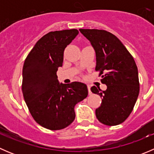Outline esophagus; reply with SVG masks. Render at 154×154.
Segmentation results:
<instances>
[{
	"label": "esophagus",
	"instance_id": "obj_1",
	"mask_svg": "<svg viewBox=\"0 0 154 154\" xmlns=\"http://www.w3.org/2000/svg\"><path fill=\"white\" fill-rule=\"evenodd\" d=\"M87 87H88V94H91V90H90V88H91V86H89V85H87Z\"/></svg>",
	"mask_w": 154,
	"mask_h": 154
}]
</instances>
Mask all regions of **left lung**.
Returning a JSON list of instances; mask_svg holds the SVG:
<instances>
[{"mask_svg":"<svg viewBox=\"0 0 154 154\" xmlns=\"http://www.w3.org/2000/svg\"><path fill=\"white\" fill-rule=\"evenodd\" d=\"M96 54L95 71H99L106 90L92 86L91 91L102 97L96 117L105 125L123 123L133 109L139 93L138 68L133 56L122 42L103 29H80Z\"/></svg>","mask_w":154,"mask_h":154,"instance_id":"obj_1","label":"left lung"}]
</instances>
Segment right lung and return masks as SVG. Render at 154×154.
I'll return each mask as SVG.
<instances>
[{"label": "right lung", "mask_w": 154, "mask_h": 154, "mask_svg": "<svg viewBox=\"0 0 154 154\" xmlns=\"http://www.w3.org/2000/svg\"><path fill=\"white\" fill-rule=\"evenodd\" d=\"M79 33L76 29L52 31L43 35L24 61L22 93L31 116L51 130L66 128L75 119L74 106L88 95L86 84H63L57 71L63 66L65 48Z\"/></svg>", "instance_id": "add662e5"}]
</instances>
